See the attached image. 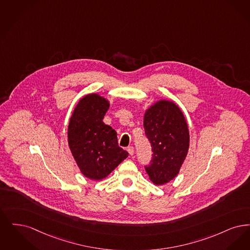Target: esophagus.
<instances>
[{
    "mask_svg": "<svg viewBox=\"0 0 250 250\" xmlns=\"http://www.w3.org/2000/svg\"><path fill=\"white\" fill-rule=\"evenodd\" d=\"M127 150H128V152H129L130 156H132V155L134 154V148H133V146H129Z\"/></svg>",
    "mask_w": 250,
    "mask_h": 250,
    "instance_id": "1",
    "label": "esophagus"
}]
</instances>
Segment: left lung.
<instances>
[{"label":"left lung","instance_id":"1","mask_svg":"<svg viewBox=\"0 0 250 250\" xmlns=\"http://www.w3.org/2000/svg\"><path fill=\"white\" fill-rule=\"evenodd\" d=\"M144 128L153 152L146 171L154 184H166L178 174L188 150L184 114L173 102L161 100L146 111Z\"/></svg>","mask_w":250,"mask_h":250}]
</instances>
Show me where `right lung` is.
I'll list each match as a JSON object with an SVG mask.
<instances>
[{"mask_svg":"<svg viewBox=\"0 0 250 250\" xmlns=\"http://www.w3.org/2000/svg\"><path fill=\"white\" fill-rule=\"evenodd\" d=\"M109 102L96 93L80 99L68 126V144L81 173L105 178L129 153L119 146L116 130L103 122Z\"/></svg>","mask_w":250,"mask_h":250,"instance_id":"add662e5","label":"right lung"}]
</instances>
